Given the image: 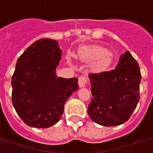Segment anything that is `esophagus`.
Instances as JSON below:
<instances>
[{
	"label": "esophagus",
	"instance_id": "34e87169",
	"mask_svg": "<svg viewBox=\"0 0 153 153\" xmlns=\"http://www.w3.org/2000/svg\"><path fill=\"white\" fill-rule=\"evenodd\" d=\"M87 82H88V78L85 75H82L79 78V85L80 88L85 87Z\"/></svg>",
	"mask_w": 153,
	"mask_h": 153
}]
</instances>
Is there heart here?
Masks as SVG:
<instances>
[{
  "instance_id": "heart-1",
  "label": "heart",
  "mask_w": 153,
  "mask_h": 153,
  "mask_svg": "<svg viewBox=\"0 0 153 153\" xmlns=\"http://www.w3.org/2000/svg\"><path fill=\"white\" fill-rule=\"evenodd\" d=\"M79 56L83 60L91 61V68L96 72L106 70L112 62V54L105 47L100 46H90L81 49Z\"/></svg>"
}]
</instances>
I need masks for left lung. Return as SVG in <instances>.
Listing matches in <instances>:
<instances>
[{
    "label": "left lung",
    "mask_w": 153,
    "mask_h": 153,
    "mask_svg": "<svg viewBox=\"0 0 153 153\" xmlns=\"http://www.w3.org/2000/svg\"><path fill=\"white\" fill-rule=\"evenodd\" d=\"M93 98L88 113L103 126H115L128 120L139 101L141 73L129 51L120 56L115 70L89 74Z\"/></svg>",
    "instance_id": "obj_1"
}]
</instances>
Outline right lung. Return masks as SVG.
<instances>
[{
    "label": "right lung",
    "instance_id": "add662e5",
    "mask_svg": "<svg viewBox=\"0 0 153 153\" xmlns=\"http://www.w3.org/2000/svg\"><path fill=\"white\" fill-rule=\"evenodd\" d=\"M62 51L58 42L36 41L19 57L12 76V103L25 124L48 128L59 121L64 106L78 90V79L56 77Z\"/></svg>",
    "mask_w": 153,
    "mask_h": 153
}]
</instances>
